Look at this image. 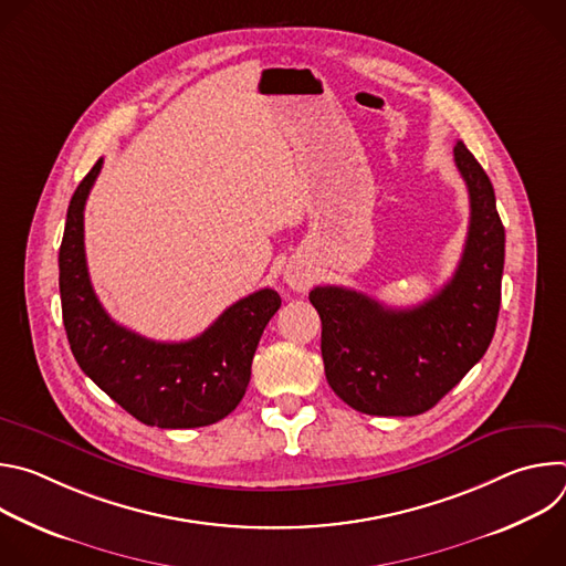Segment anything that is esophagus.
I'll list each match as a JSON object with an SVG mask.
<instances>
[{"mask_svg": "<svg viewBox=\"0 0 566 566\" xmlns=\"http://www.w3.org/2000/svg\"><path fill=\"white\" fill-rule=\"evenodd\" d=\"M284 282L293 291H306L311 286V282H313V273H311V269L306 264L291 262L284 269Z\"/></svg>", "mask_w": 566, "mask_h": 566, "instance_id": "obj_1", "label": "esophagus"}]
</instances>
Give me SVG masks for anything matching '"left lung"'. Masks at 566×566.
Returning a JSON list of instances; mask_svg holds the SVG:
<instances>
[{
  "label": "left lung",
  "mask_w": 566,
  "mask_h": 566,
  "mask_svg": "<svg viewBox=\"0 0 566 566\" xmlns=\"http://www.w3.org/2000/svg\"><path fill=\"white\" fill-rule=\"evenodd\" d=\"M454 164L470 197L461 262L448 284L423 304L391 308L345 289L315 286L322 319V360L332 389L371 417H417L486 354L502 302L504 226L495 190L468 147L457 140Z\"/></svg>",
  "instance_id": "obj_1"
}]
</instances>
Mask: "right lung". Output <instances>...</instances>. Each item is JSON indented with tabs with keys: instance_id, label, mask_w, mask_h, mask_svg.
Here are the masks:
<instances>
[{
	"instance_id": "1",
	"label": "right lung",
	"mask_w": 566,
	"mask_h": 566,
	"mask_svg": "<svg viewBox=\"0 0 566 566\" xmlns=\"http://www.w3.org/2000/svg\"><path fill=\"white\" fill-rule=\"evenodd\" d=\"M101 168L103 158L71 197L57 260L73 358L145 426L179 430L217 423L244 398L255 349L282 300L277 291L260 289L186 343H156L116 325L94 293L85 260V203Z\"/></svg>"
}]
</instances>
